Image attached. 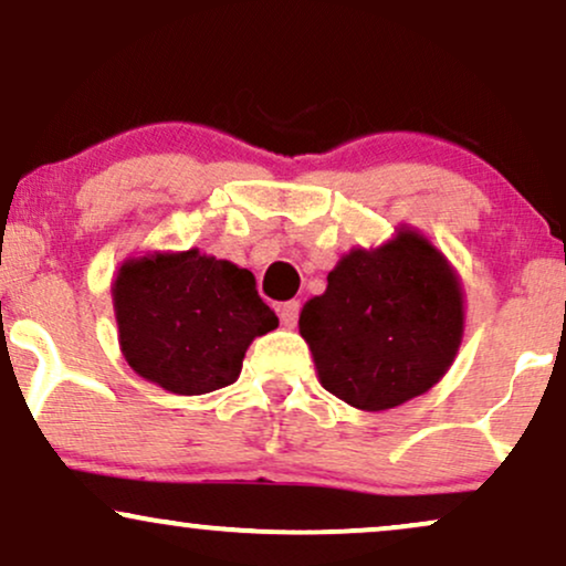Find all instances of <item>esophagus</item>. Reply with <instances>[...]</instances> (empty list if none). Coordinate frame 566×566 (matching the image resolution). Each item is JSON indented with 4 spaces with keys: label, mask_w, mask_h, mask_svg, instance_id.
Returning a JSON list of instances; mask_svg holds the SVG:
<instances>
[{
    "label": "esophagus",
    "mask_w": 566,
    "mask_h": 566,
    "mask_svg": "<svg viewBox=\"0 0 566 566\" xmlns=\"http://www.w3.org/2000/svg\"><path fill=\"white\" fill-rule=\"evenodd\" d=\"M279 318L287 328H295L300 318V300H290V303L279 305Z\"/></svg>",
    "instance_id": "obj_1"
}]
</instances>
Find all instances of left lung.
Listing matches in <instances>:
<instances>
[{"label": "left lung", "instance_id": "8db88e82", "mask_svg": "<svg viewBox=\"0 0 566 566\" xmlns=\"http://www.w3.org/2000/svg\"><path fill=\"white\" fill-rule=\"evenodd\" d=\"M326 391L357 410H389L423 395L452 366L462 292L431 242L412 232L353 250L300 313Z\"/></svg>", "mask_w": 566, "mask_h": 566}]
</instances>
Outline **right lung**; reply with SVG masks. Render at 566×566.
Returning <instances> with one entry per match:
<instances>
[{
    "label": "right lung",
    "mask_w": 566,
    "mask_h": 566,
    "mask_svg": "<svg viewBox=\"0 0 566 566\" xmlns=\"http://www.w3.org/2000/svg\"><path fill=\"white\" fill-rule=\"evenodd\" d=\"M114 311L135 374L188 397L230 386L250 342L279 326L248 269L198 250L125 263Z\"/></svg>",
    "instance_id": "obj_1"
}]
</instances>
